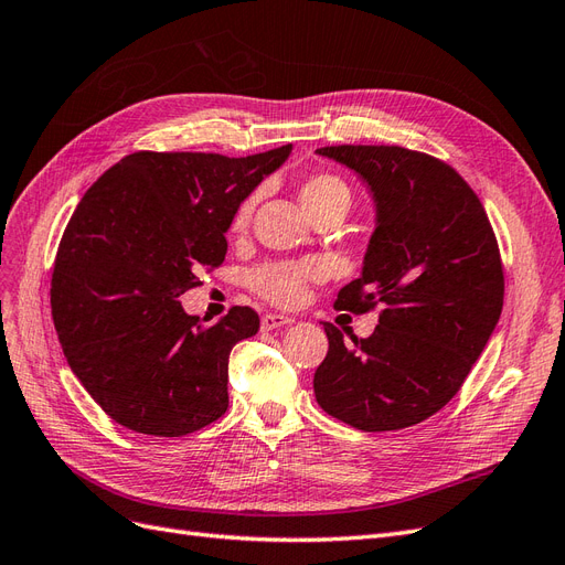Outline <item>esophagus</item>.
<instances>
[{"label":"esophagus","mask_w":565,"mask_h":565,"mask_svg":"<svg viewBox=\"0 0 565 565\" xmlns=\"http://www.w3.org/2000/svg\"><path fill=\"white\" fill-rule=\"evenodd\" d=\"M295 320L289 316H282V313H268L262 318V330L264 332H270V330H278V328H285V324H292Z\"/></svg>","instance_id":"34e87169"}]
</instances>
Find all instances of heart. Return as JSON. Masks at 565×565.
<instances>
[{
	"label": "heart",
	"instance_id": "obj_1",
	"mask_svg": "<svg viewBox=\"0 0 565 565\" xmlns=\"http://www.w3.org/2000/svg\"><path fill=\"white\" fill-rule=\"evenodd\" d=\"M303 210H311L320 202L328 200H347L349 202V188L339 177L332 174H316L306 179L301 191H299ZM254 210V198L245 200L241 207H237L233 216V228L243 231ZM324 276V262L309 259V262H282V264H268L259 268L252 276V285L262 297L276 301L280 306H292L297 303L303 292L306 285L311 280H318Z\"/></svg>",
	"mask_w": 565,
	"mask_h": 565
}]
</instances>
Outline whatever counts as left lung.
<instances>
[{
    "mask_svg": "<svg viewBox=\"0 0 565 565\" xmlns=\"http://www.w3.org/2000/svg\"><path fill=\"white\" fill-rule=\"evenodd\" d=\"M374 202L361 278L334 306H382L367 339L330 349L313 377L324 413L361 431H396L431 417L465 384L502 316L504 273L481 200L455 169L401 146H328Z\"/></svg>",
    "mask_w": 565,
    "mask_h": 565,
    "instance_id": "8db88e82",
    "label": "left lung"
}]
</instances>
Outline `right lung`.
<instances>
[{"instance_id":"add662e5","label":"right lung","mask_w":565,"mask_h":565,"mask_svg":"<svg viewBox=\"0 0 565 565\" xmlns=\"http://www.w3.org/2000/svg\"><path fill=\"white\" fill-rule=\"evenodd\" d=\"M292 152H134L113 164L67 221L51 276V316L89 396L146 436H185L228 407L231 349L259 332L233 306L204 328L181 295L226 259L237 207Z\"/></svg>"}]
</instances>
